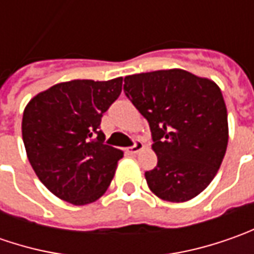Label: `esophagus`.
<instances>
[{"label":"esophagus","mask_w":254,"mask_h":254,"mask_svg":"<svg viewBox=\"0 0 254 254\" xmlns=\"http://www.w3.org/2000/svg\"><path fill=\"white\" fill-rule=\"evenodd\" d=\"M141 150H144V144H142L141 141H135L134 145H131V147H128V148H127V152H128V154H131V155H134V154L140 152Z\"/></svg>","instance_id":"34e87169"}]
</instances>
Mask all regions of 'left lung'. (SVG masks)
Listing matches in <instances>:
<instances>
[{
    "label": "left lung",
    "mask_w": 254,
    "mask_h": 254,
    "mask_svg": "<svg viewBox=\"0 0 254 254\" xmlns=\"http://www.w3.org/2000/svg\"><path fill=\"white\" fill-rule=\"evenodd\" d=\"M124 93L150 123L157 167L145 172L154 195L187 202L209 185L229 140L219 86L184 69L124 77Z\"/></svg>",
    "instance_id": "1"
}]
</instances>
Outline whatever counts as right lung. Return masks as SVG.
I'll return each instance as SVG.
<instances>
[{
	"instance_id": "add662e5",
	"label": "right lung",
	"mask_w": 254,
	"mask_h": 254,
	"mask_svg": "<svg viewBox=\"0 0 254 254\" xmlns=\"http://www.w3.org/2000/svg\"><path fill=\"white\" fill-rule=\"evenodd\" d=\"M123 77L70 80L34 96L22 116V140L36 177L72 205L97 200L112 182L123 151L104 144L103 113L122 93Z\"/></svg>"
}]
</instances>
